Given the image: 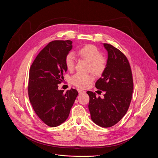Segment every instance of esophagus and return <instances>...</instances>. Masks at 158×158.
<instances>
[{
  "label": "esophagus",
  "mask_w": 158,
  "mask_h": 158,
  "mask_svg": "<svg viewBox=\"0 0 158 158\" xmlns=\"http://www.w3.org/2000/svg\"><path fill=\"white\" fill-rule=\"evenodd\" d=\"M77 91L79 93V94H81V93H84L85 91H84V90H82L81 89H77Z\"/></svg>",
  "instance_id": "esophagus-1"
}]
</instances>
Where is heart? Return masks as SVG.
Listing matches in <instances>:
<instances>
[{
  "label": "heart",
  "instance_id": "b5f03b06",
  "mask_svg": "<svg viewBox=\"0 0 158 158\" xmlns=\"http://www.w3.org/2000/svg\"><path fill=\"white\" fill-rule=\"evenodd\" d=\"M79 56L89 62V71H92L96 76L101 75L106 70L107 60L106 58L101 56V51L94 45L88 44L79 50ZM75 56L73 52H69L64 59L65 65L68 71H71L74 68ZM94 79L93 74H82L76 73L71 79V83L76 87L85 88Z\"/></svg>",
  "mask_w": 158,
  "mask_h": 158
}]
</instances>
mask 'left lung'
<instances>
[{
	"label": "left lung",
	"instance_id": "8db88e82",
	"mask_svg": "<svg viewBox=\"0 0 158 158\" xmlns=\"http://www.w3.org/2000/svg\"><path fill=\"white\" fill-rule=\"evenodd\" d=\"M107 51L105 71L96 82V87L104 91V98L87 91L89 110L97 125L109 127L118 123L129 107L133 91V80L129 62L126 56L109 44H103Z\"/></svg>",
	"mask_w": 158,
	"mask_h": 158
}]
</instances>
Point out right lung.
<instances>
[{"mask_svg":"<svg viewBox=\"0 0 158 158\" xmlns=\"http://www.w3.org/2000/svg\"><path fill=\"white\" fill-rule=\"evenodd\" d=\"M73 42L54 40L49 42L37 56L31 66L28 94L37 116L48 126L56 127L68 118L78 95L76 89L64 93L58 84L64 80L67 70L65 56L73 48Z\"/></svg>","mask_w":158,"mask_h":158,"instance_id":"1","label":"right lung"}]
</instances>
